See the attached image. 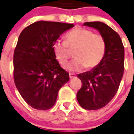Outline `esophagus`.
<instances>
[{"label": "esophagus", "mask_w": 134, "mask_h": 134, "mask_svg": "<svg viewBox=\"0 0 134 134\" xmlns=\"http://www.w3.org/2000/svg\"><path fill=\"white\" fill-rule=\"evenodd\" d=\"M76 76L74 74H69V78H70V79L74 78H76Z\"/></svg>", "instance_id": "obj_1"}]
</instances>
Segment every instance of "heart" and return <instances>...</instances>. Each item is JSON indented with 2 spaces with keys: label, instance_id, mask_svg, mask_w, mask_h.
Wrapping results in <instances>:
<instances>
[{
  "label": "heart",
  "instance_id": "b5f03b06",
  "mask_svg": "<svg viewBox=\"0 0 134 134\" xmlns=\"http://www.w3.org/2000/svg\"><path fill=\"white\" fill-rule=\"evenodd\" d=\"M65 40L58 39L53 50L59 63L65 65L74 50V59L65 67L67 70L77 72L85 67L93 69L99 65L106 52V41L102 34L83 27H78L66 34Z\"/></svg>",
  "mask_w": 134,
  "mask_h": 134
}]
</instances>
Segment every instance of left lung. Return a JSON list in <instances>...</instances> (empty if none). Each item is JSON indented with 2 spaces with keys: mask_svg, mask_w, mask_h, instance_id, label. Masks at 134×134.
<instances>
[{
  "mask_svg": "<svg viewBox=\"0 0 134 134\" xmlns=\"http://www.w3.org/2000/svg\"><path fill=\"white\" fill-rule=\"evenodd\" d=\"M85 25L98 29L106 41V52L98 66L78 75L82 87L77 100L82 108L96 110L106 106L115 96L123 76L125 49L120 36L102 22H86Z\"/></svg>",
  "mask_w": 134,
  "mask_h": 134,
  "instance_id": "obj_1",
  "label": "left lung"
}]
</instances>
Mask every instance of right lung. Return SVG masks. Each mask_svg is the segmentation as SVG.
<instances>
[{
  "instance_id": "right-lung-1",
  "label": "right lung",
  "mask_w": 134,
  "mask_h": 134,
  "mask_svg": "<svg viewBox=\"0 0 134 134\" xmlns=\"http://www.w3.org/2000/svg\"><path fill=\"white\" fill-rule=\"evenodd\" d=\"M59 22L37 21L22 31L14 53V83L31 107L47 110L56 103L58 91L69 80L58 63L53 44L74 27Z\"/></svg>"
}]
</instances>
